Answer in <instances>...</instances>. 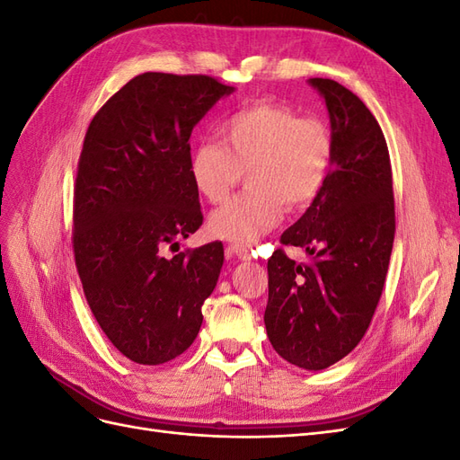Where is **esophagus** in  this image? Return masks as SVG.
I'll use <instances>...</instances> for the list:
<instances>
[{"label": "esophagus", "mask_w": 460, "mask_h": 460, "mask_svg": "<svg viewBox=\"0 0 460 460\" xmlns=\"http://www.w3.org/2000/svg\"><path fill=\"white\" fill-rule=\"evenodd\" d=\"M228 252L234 253L235 257H240V259H252V257H253V253L249 252V249H247L245 245H230Z\"/></svg>", "instance_id": "esophagus-1"}]
</instances>
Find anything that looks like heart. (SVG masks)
<instances>
[{
  "label": "heart",
  "instance_id": "heart-1",
  "mask_svg": "<svg viewBox=\"0 0 460 460\" xmlns=\"http://www.w3.org/2000/svg\"><path fill=\"white\" fill-rule=\"evenodd\" d=\"M218 142H201L190 155V176L201 196L220 203L240 184L245 190L208 217L215 238L252 243L280 225L286 207L303 211L324 191L336 142L328 124L296 109L253 103L217 127Z\"/></svg>",
  "mask_w": 460,
  "mask_h": 460
}]
</instances>
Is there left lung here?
<instances>
[{
    "label": "left lung",
    "instance_id": "8db88e82",
    "mask_svg": "<svg viewBox=\"0 0 460 460\" xmlns=\"http://www.w3.org/2000/svg\"><path fill=\"white\" fill-rule=\"evenodd\" d=\"M324 95L336 159L324 191L280 238L303 247L297 264L276 249L269 259L264 326L274 351L305 370L349 355L374 316L395 238L392 161L378 120L330 78H311Z\"/></svg>",
    "mask_w": 460,
    "mask_h": 460
}]
</instances>
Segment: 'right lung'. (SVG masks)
I'll return each mask as SVG.
<instances>
[{"mask_svg": "<svg viewBox=\"0 0 460 460\" xmlns=\"http://www.w3.org/2000/svg\"><path fill=\"white\" fill-rule=\"evenodd\" d=\"M232 90L208 75L144 73L111 95L86 130L73 198L75 262L97 324L137 365L182 355L217 286L220 242L171 259L163 252L203 225L190 136Z\"/></svg>", "mask_w": 460, "mask_h": 460, "instance_id": "1", "label": "right lung"}]
</instances>
